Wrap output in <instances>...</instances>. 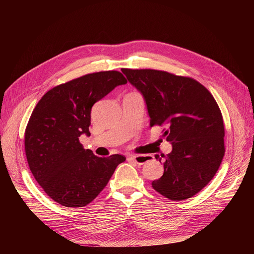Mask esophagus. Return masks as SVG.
<instances>
[{"mask_svg": "<svg viewBox=\"0 0 254 254\" xmlns=\"http://www.w3.org/2000/svg\"><path fill=\"white\" fill-rule=\"evenodd\" d=\"M127 160L134 162L137 165H143L144 163H147L149 161V158L147 156L143 155H138V156H129Z\"/></svg>", "mask_w": 254, "mask_h": 254, "instance_id": "obj_1", "label": "esophagus"}]
</instances>
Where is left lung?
<instances>
[{"mask_svg":"<svg viewBox=\"0 0 254 254\" xmlns=\"http://www.w3.org/2000/svg\"><path fill=\"white\" fill-rule=\"evenodd\" d=\"M122 71L142 94L150 127H165L163 136L173 147L153 188L173 201L193 197L213 179L224 157L225 130L218 104L193 78L155 69Z\"/></svg>","mask_w":254,"mask_h":254,"instance_id":"8db88e82","label":"left lung"}]
</instances>
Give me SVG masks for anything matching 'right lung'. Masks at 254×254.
Masks as SVG:
<instances>
[{
  "label": "right lung",
  "mask_w": 254,
  "mask_h": 254,
  "mask_svg": "<svg viewBox=\"0 0 254 254\" xmlns=\"http://www.w3.org/2000/svg\"><path fill=\"white\" fill-rule=\"evenodd\" d=\"M127 82L119 71L95 72L53 87L35 106L25 130L27 161L35 180L60 205L89 204L126 161L118 154L95 156L79 136L90 135L93 104Z\"/></svg>",
  "instance_id": "obj_1"
}]
</instances>
